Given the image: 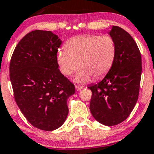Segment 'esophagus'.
<instances>
[{
    "label": "esophagus",
    "mask_w": 154,
    "mask_h": 154,
    "mask_svg": "<svg viewBox=\"0 0 154 154\" xmlns=\"http://www.w3.org/2000/svg\"><path fill=\"white\" fill-rule=\"evenodd\" d=\"M75 88H76V90L78 91H79L82 90V89H83V86H79V85H76Z\"/></svg>",
    "instance_id": "34e87169"
}]
</instances>
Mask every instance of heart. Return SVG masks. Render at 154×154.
<instances>
[{"instance_id": "obj_1", "label": "heart", "mask_w": 154, "mask_h": 154, "mask_svg": "<svg viewBox=\"0 0 154 154\" xmlns=\"http://www.w3.org/2000/svg\"><path fill=\"white\" fill-rule=\"evenodd\" d=\"M66 50L57 52V60L61 73L69 77L80 68L75 77L77 83H85L103 77L110 70L116 57L117 47L111 35H81L65 44Z\"/></svg>"}]
</instances>
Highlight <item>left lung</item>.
Masks as SVG:
<instances>
[{
	"mask_svg": "<svg viewBox=\"0 0 154 154\" xmlns=\"http://www.w3.org/2000/svg\"><path fill=\"white\" fill-rule=\"evenodd\" d=\"M116 41L115 62L102 81L88 87L90 110L102 125L112 126L129 117L138 100L142 73L140 49L129 33L119 26L109 32Z\"/></svg>",
	"mask_w": 154,
	"mask_h": 154,
	"instance_id": "left-lung-1",
	"label": "left lung"
}]
</instances>
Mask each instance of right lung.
Segmentation results:
<instances>
[{
	"mask_svg": "<svg viewBox=\"0 0 154 154\" xmlns=\"http://www.w3.org/2000/svg\"><path fill=\"white\" fill-rule=\"evenodd\" d=\"M61 42L50 31H32L20 40L11 59L14 100L30 124L41 130L63 124L69 112L66 100L75 93L74 85L58 68Z\"/></svg>",
	"mask_w": 154,
	"mask_h": 154,
	"instance_id": "1",
	"label": "right lung"
}]
</instances>
